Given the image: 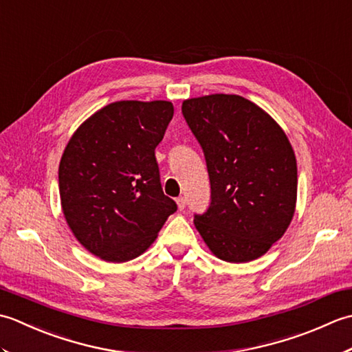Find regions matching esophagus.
Wrapping results in <instances>:
<instances>
[{
	"label": "esophagus",
	"instance_id": "1",
	"mask_svg": "<svg viewBox=\"0 0 352 352\" xmlns=\"http://www.w3.org/2000/svg\"><path fill=\"white\" fill-rule=\"evenodd\" d=\"M177 206H178V210H184V207H186V199H184L183 197L177 198Z\"/></svg>",
	"mask_w": 352,
	"mask_h": 352
}]
</instances>
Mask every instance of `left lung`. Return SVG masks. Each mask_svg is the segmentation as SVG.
<instances>
[{"instance_id":"left-lung-1","label":"left lung","mask_w":352,"mask_h":352,"mask_svg":"<svg viewBox=\"0 0 352 352\" xmlns=\"http://www.w3.org/2000/svg\"><path fill=\"white\" fill-rule=\"evenodd\" d=\"M204 151L210 206L195 227L221 260L245 263L287 230L296 204V159L281 126L250 100L214 94L183 102Z\"/></svg>"}]
</instances>
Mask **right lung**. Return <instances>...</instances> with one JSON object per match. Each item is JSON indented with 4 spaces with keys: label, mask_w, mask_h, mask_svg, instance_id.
Instances as JSON below:
<instances>
[{
    "label": "right lung",
    "mask_w": 352,
    "mask_h": 352,
    "mask_svg": "<svg viewBox=\"0 0 352 352\" xmlns=\"http://www.w3.org/2000/svg\"><path fill=\"white\" fill-rule=\"evenodd\" d=\"M169 101H118L78 126L58 166L65 219L94 256L121 263L151 245L177 204L163 193L155 146Z\"/></svg>",
    "instance_id": "right-lung-1"
}]
</instances>
